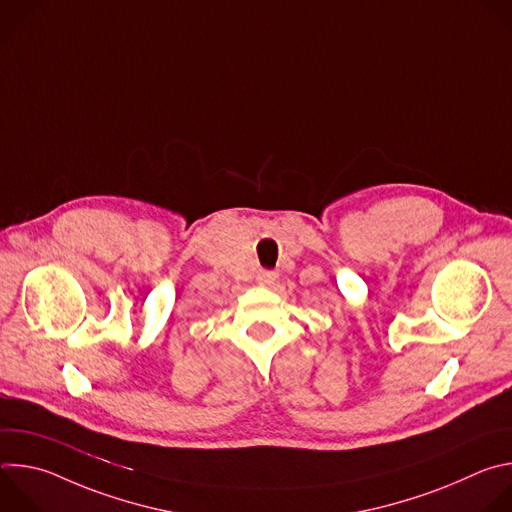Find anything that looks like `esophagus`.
I'll return each instance as SVG.
<instances>
[{
  "instance_id": "obj_1",
  "label": "esophagus",
  "mask_w": 512,
  "mask_h": 512,
  "mask_svg": "<svg viewBox=\"0 0 512 512\" xmlns=\"http://www.w3.org/2000/svg\"><path fill=\"white\" fill-rule=\"evenodd\" d=\"M275 279H277V273H275V271H269V269H261V271L257 273V281H259L261 285H271Z\"/></svg>"
}]
</instances>
